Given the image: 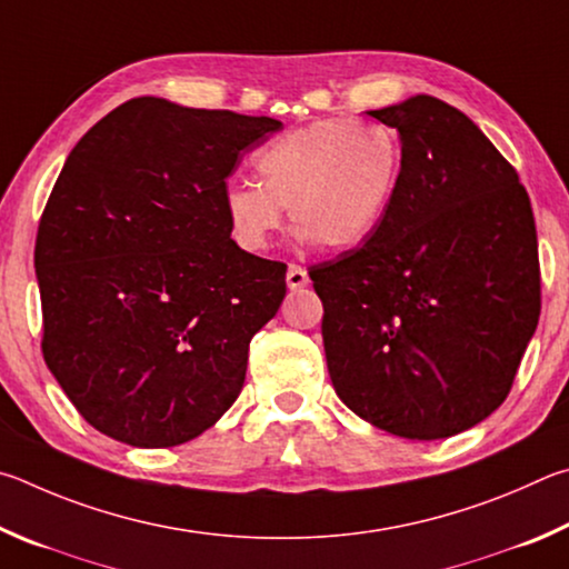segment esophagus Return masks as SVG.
I'll list each match as a JSON object with an SVG mask.
<instances>
[{"label": "esophagus", "instance_id": "esophagus-1", "mask_svg": "<svg viewBox=\"0 0 569 569\" xmlns=\"http://www.w3.org/2000/svg\"><path fill=\"white\" fill-rule=\"evenodd\" d=\"M307 282H310V274H307V269L300 267V264H290L287 267V287L290 290H302V287H307Z\"/></svg>", "mask_w": 569, "mask_h": 569}]
</instances>
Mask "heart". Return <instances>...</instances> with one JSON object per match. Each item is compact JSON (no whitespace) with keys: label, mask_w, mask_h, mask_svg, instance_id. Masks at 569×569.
Listing matches in <instances>:
<instances>
[{"label":"heart","mask_w":569,"mask_h":569,"mask_svg":"<svg viewBox=\"0 0 569 569\" xmlns=\"http://www.w3.org/2000/svg\"><path fill=\"white\" fill-rule=\"evenodd\" d=\"M259 184L224 189L229 234L247 252L269 247L284 209L300 242L352 249L390 212L402 179V144L390 127L347 117L279 134L254 157Z\"/></svg>","instance_id":"heart-1"}]
</instances>
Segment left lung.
I'll return each instance as SVG.
<instances>
[{"label":"left lung","instance_id":"1","mask_svg":"<svg viewBox=\"0 0 569 569\" xmlns=\"http://www.w3.org/2000/svg\"><path fill=\"white\" fill-rule=\"evenodd\" d=\"M402 179L360 247L310 269L335 392L380 430L445 440L505 402L540 320L535 217L515 167L430 94L367 112Z\"/></svg>","mask_w":569,"mask_h":569}]
</instances>
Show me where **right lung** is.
<instances>
[{
  "label": "right lung",
  "mask_w": 569,
  "mask_h": 569,
  "mask_svg": "<svg viewBox=\"0 0 569 569\" xmlns=\"http://www.w3.org/2000/svg\"><path fill=\"white\" fill-rule=\"evenodd\" d=\"M272 117L137 97L69 152L39 222L44 362L84 420L132 447L194 440L242 392L287 264L229 234L224 179Z\"/></svg>",
  "instance_id": "obj_1"
}]
</instances>
